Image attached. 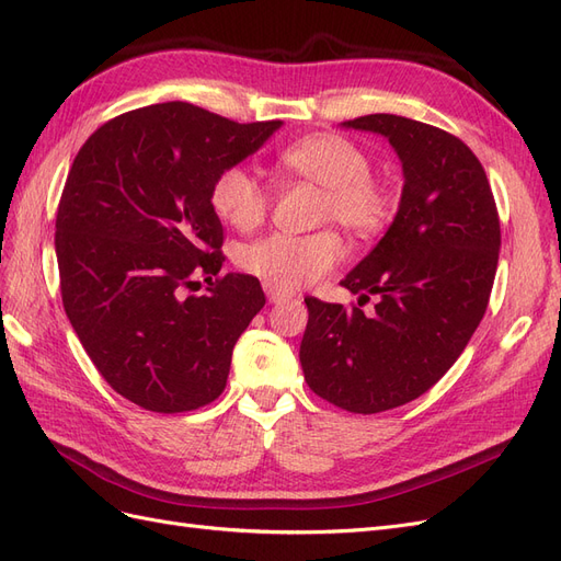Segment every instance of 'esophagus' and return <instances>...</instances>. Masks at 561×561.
Segmentation results:
<instances>
[{
	"instance_id": "obj_1",
	"label": "esophagus",
	"mask_w": 561,
	"mask_h": 561,
	"mask_svg": "<svg viewBox=\"0 0 561 561\" xmlns=\"http://www.w3.org/2000/svg\"><path fill=\"white\" fill-rule=\"evenodd\" d=\"M264 293H266V299H268L271 304H278V301H285V299L293 297V293L280 290V287L271 285V283H264Z\"/></svg>"
}]
</instances>
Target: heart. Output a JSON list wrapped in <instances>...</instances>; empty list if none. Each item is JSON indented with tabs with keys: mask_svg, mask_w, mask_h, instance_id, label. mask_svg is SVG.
<instances>
[{
	"mask_svg": "<svg viewBox=\"0 0 561 561\" xmlns=\"http://www.w3.org/2000/svg\"><path fill=\"white\" fill-rule=\"evenodd\" d=\"M278 168L287 175L322 186L320 219H334L346 231L367 236L379 231L390 215V196L371 180V163L365 151L342 135H309L280 149ZM210 203L217 217L239 231H252L268 213L266 186L248 168L231 165L210 186ZM344 241L334 231L295 236L276 231L243 245L236 264L245 274L280 287L309 285L342 264Z\"/></svg>",
	"mask_w": 561,
	"mask_h": 561,
	"instance_id": "1",
	"label": "heart"
}]
</instances>
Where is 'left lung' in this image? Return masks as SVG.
<instances>
[{
	"label": "left lung",
	"instance_id": "1",
	"mask_svg": "<svg viewBox=\"0 0 561 561\" xmlns=\"http://www.w3.org/2000/svg\"><path fill=\"white\" fill-rule=\"evenodd\" d=\"M344 128L383 135L402 163V196L383 239L342 280L375 316L307 297L304 379L353 414L412 402L445 377L478 330L494 285L501 225L482 163L451 133L398 114Z\"/></svg>",
	"mask_w": 561,
	"mask_h": 561
}]
</instances>
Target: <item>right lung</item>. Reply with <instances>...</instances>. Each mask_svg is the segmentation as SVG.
I'll list each match as a JSON object with an SVG mask.
<instances>
[{
	"instance_id": "obj_1",
	"label": "right lung",
	"mask_w": 561,
	"mask_h": 561,
	"mask_svg": "<svg viewBox=\"0 0 561 561\" xmlns=\"http://www.w3.org/2000/svg\"><path fill=\"white\" fill-rule=\"evenodd\" d=\"M283 122L236 124L190 103L133 110L83 142L56 215L62 307L118 396L178 414L222 393L262 285L222 268L215 178ZM203 275L209 293H185Z\"/></svg>"
}]
</instances>
